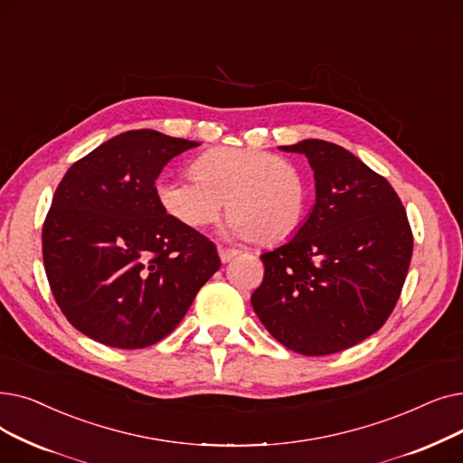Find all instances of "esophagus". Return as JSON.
<instances>
[{"instance_id": "1", "label": "esophagus", "mask_w": 463, "mask_h": 463, "mask_svg": "<svg viewBox=\"0 0 463 463\" xmlns=\"http://www.w3.org/2000/svg\"><path fill=\"white\" fill-rule=\"evenodd\" d=\"M237 254H239V250H235V249H226L222 245H218V256H220V260H222L224 263L233 260Z\"/></svg>"}]
</instances>
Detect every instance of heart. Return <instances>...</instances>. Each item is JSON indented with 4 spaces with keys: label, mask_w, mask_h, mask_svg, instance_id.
Masks as SVG:
<instances>
[{
    "label": "heart",
    "mask_w": 463,
    "mask_h": 463,
    "mask_svg": "<svg viewBox=\"0 0 463 463\" xmlns=\"http://www.w3.org/2000/svg\"><path fill=\"white\" fill-rule=\"evenodd\" d=\"M194 179L164 177L156 200L164 213L188 230H203L224 211L235 237L279 243L303 216L305 184L298 167L271 152L216 146L192 162Z\"/></svg>",
    "instance_id": "heart-1"
}]
</instances>
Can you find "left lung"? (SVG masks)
I'll return each mask as SVG.
<instances>
[{
  "label": "left lung",
  "instance_id": "left-lung-1",
  "mask_svg": "<svg viewBox=\"0 0 463 463\" xmlns=\"http://www.w3.org/2000/svg\"><path fill=\"white\" fill-rule=\"evenodd\" d=\"M279 148L309 160L317 203L294 239L260 256L252 309L286 348L334 354L375 334L398 303L412 256L407 213L390 183L343 146Z\"/></svg>",
  "mask_w": 463,
  "mask_h": 463
}]
</instances>
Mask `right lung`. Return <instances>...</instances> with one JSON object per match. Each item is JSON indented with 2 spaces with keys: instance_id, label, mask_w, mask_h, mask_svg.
<instances>
[{
  "instance_id": "right-lung-1",
  "label": "right lung",
  "mask_w": 463,
  "mask_h": 463,
  "mask_svg": "<svg viewBox=\"0 0 463 463\" xmlns=\"http://www.w3.org/2000/svg\"><path fill=\"white\" fill-rule=\"evenodd\" d=\"M200 143L134 129L75 162L43 224L52 296L80 334L115 348L169 335L218 271L213 241L156 200L164 165Z\"/></svg>"
}]
</instances>
